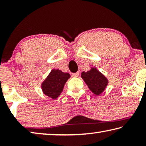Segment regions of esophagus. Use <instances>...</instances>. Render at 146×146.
Returning <instances> with one entry per match:
<instances>
[{
    "label": "esophagus",
    "mask_w": 146,
    "mask_h": 146,
    "mask_svg": "<svg viewBox=\"0 0 146 146\" xmlns=\"http://www.w3.org/2000/svg\"><path fill=\"white\" fill-rule=\"evenodd\" d=\"M78 75H79L78 72H76L75 73H72V76H73V77H77V76H78Z\"/></svg>",
    "instance_id": "obj_1"
}]
</instances>
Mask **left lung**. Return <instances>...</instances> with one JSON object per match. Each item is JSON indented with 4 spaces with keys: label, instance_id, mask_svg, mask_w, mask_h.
Listing matches in <instances>:
<instances>
[{
    "label": "left lung",
    "instance_id": "8db88e82",
    "mask_svg": "<svg viewBox=\"0 0 146 146\" xmlns=\"http://www.w3.org/2000/svg\"><path fill=\"white\" fill-rule=\"evenodd\" d=\"M81 77L88 85L91 92L96 95H99L106 88L108 80L96 68H91L90 71L81 73Z\"/></svg>",
    "mask_w": 146,
    "mask_h": 146
}]
</instances>
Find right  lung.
I'll use <instances>...</instances> for the list:
<instances>
[{
	"instance_id": "add662e5",
	"label": "right lung",
	"mask_w": 146,
	"mask_h": 146,
	"mask_svg": "<svg viewBox=\"0 0 146 146\" xmlns=\"http://www.w3.org/2000/svg\"><path fill=\"white\" fill-rule=\"evenodd\" d=\"M70 78L69 73L53 69L42 83L43 93L52 99H56L62 92L64 86Z\"/></svg>"
}]
</instances>
